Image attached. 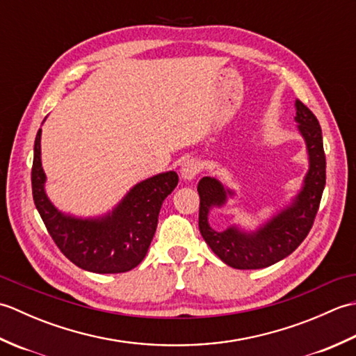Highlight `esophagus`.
<instances>
[{
	"label": "esophagus",
	"mask_w": 356,
	"mask_h": 356,
	"mask_svg": "<svg viewBox=\"0 0 356 356\" xmlns=\"http://www.w3.org/2000/svg\"><path fill=\"white\" fill-rule=\"evenodd\" d=\"M200 170L202 166L195 159H188L180 166V176H182L184 180H193L200 172Z\"/></svg>",
	"instance_id": "esophagus-1"
}]
</instances>
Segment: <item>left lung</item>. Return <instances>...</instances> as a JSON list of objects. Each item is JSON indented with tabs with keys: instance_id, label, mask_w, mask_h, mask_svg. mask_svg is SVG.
Returning <instances> with one entry per match:
<instances>
[{
	"instance_id": "1",
	"label": "left lung",
	"mask_w": 356,
	"mask_h": 356,
	"mask_svg": "<svg viewBox=\"0 0 356 356\" xmlns=\"http://www.w3.org/2000/svg\"><path fill=\"white\" fill-rule=\"evenodd\" d=\"M300 124L309 153V171L303 190L292 205L277 214L257 232L246 234L237 228L216 231L208 225L211 207H222L229 190L213 177H203L197 185L200 195L199 229L208 246L223 263L234 269L268 268L292 254L312 229L315 216L318 213L321 195L326 185V154L323 148V134L318 119L306 105L295 102Z\"/></svg>"
}]
</instances>
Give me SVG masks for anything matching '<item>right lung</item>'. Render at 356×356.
Returning a JSON list of instances; mask_svg holds the SVG:
<instances>
[{
	"label": "right lung",
	"mask_w": 356,
	"mask_h": 356,
	"mask_svg": "<svg viewBox=\"0 0 356 356\" xmlns=\"http://www.w3.org/2000/svg\"><path fill=\"white\" fill-rule=\"evenodd\" d=\"M40 142L41 128L35 139L32 194L59 251L81 269L96 274H119L138 266L154 237L162 203L179 184L177 174L170 171L143 180L107 217L82 220L59 213L45 195Z\"/></svg>",
	"instance_id": "right-lung-1"
}]
</instances>
